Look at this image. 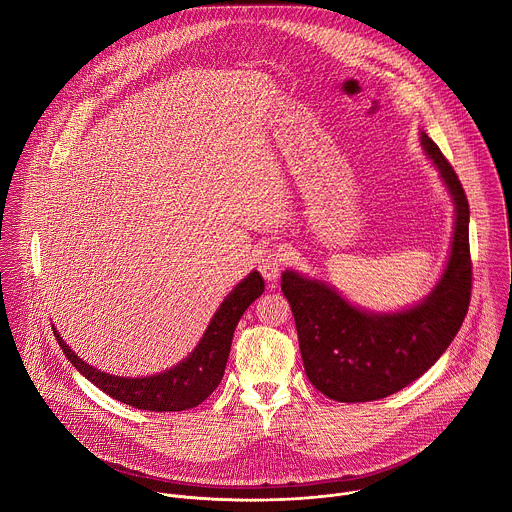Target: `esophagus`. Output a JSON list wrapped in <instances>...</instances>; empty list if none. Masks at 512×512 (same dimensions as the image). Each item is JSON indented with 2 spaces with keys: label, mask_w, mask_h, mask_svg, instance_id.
I'll return each mask as SVG.
<instances>
[{
  "label": "esophagus",
  "mask_w": 512,
  "mask_h": 512,
  "mask_svg": "<svg viewBox=\"0 0 512 512\" xmlns=\"http://www.w3.org/2000/svg\"><path fill=\"white\" fill-rule=\"evenodd\" d=\"M285 261V249L281 245H275V247H269L267 251H263L261 259H259V271L265 279H277L279 275V269Z\"/></svg>",
  "instance_id": "obj_1"
}]
</instances>
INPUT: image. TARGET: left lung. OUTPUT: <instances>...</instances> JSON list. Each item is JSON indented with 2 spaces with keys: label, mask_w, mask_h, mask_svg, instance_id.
I'll list each match as a JSON object with an SVG mask.
<instances>
[{
  "label": "left lung",
  "mask_w": 512,
  "mask_h": 512,
  "mask_svg": "<svg viewBox=\"0 0 512 512\" xmlns=\"http://www.w3.org/2000/svg\"><path fill=\"white\" fill-rule=\"evenodd\" d=\"M421 145L456 204L446 271L421 304L397 314L362 312L318 279L296 271L281 275V291L294 312L306 375L320 393L340 403L377 401L419 379L446 352L470 306L468 198L452 164L423 131Z\"/></svg>",
  "instance_id": "8db88e82"
}]
</instances>
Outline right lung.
I'll return each mask as SVG.
<instances>
[{
  "label": "right lung",
  "instance_id": "right-lung-1",
  "mask_svg": "<svg viewBox=\"0 0 512 512\" xmlns=\"http://www.w3.org/2000/svg\"><path fill=\"white\" fill-rule=\"evenodd\" d=\"M263 291V277L259 271H251L216 310L194 352L156 377L125 379L101 373L72 352L56 330L54 336L75 369L109 397L143 411H184L200 405L223 381L235 328Z\"/></svg>",
  "mask_w": 512,
  "mask_h": 512
}]
</instances>
